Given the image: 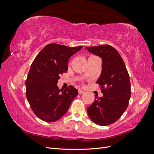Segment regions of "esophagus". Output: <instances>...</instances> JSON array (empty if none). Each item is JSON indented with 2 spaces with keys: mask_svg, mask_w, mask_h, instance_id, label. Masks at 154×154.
Masks as SVG:
<instances>
[{
  "mask_svg": "<svg viewBox=\"0 0 154 154\" xmlns=\"http://www.w3.org/2000/svg\"><path fill=\"white\" fill-rule=\"evenodd\" d=\"M78 93L80 94H83V93H84V91H82V89H78Z\"/></svg>",
  "mask_w": 154,
  "mask_h": 154,
  "instance_id": "1",
  "label": "esophagus"
}]
</instances>
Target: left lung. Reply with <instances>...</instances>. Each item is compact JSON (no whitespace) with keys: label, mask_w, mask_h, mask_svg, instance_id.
I'll use <instances>...</instances> for the list:
<instances>
[{"label":"left lung","mask_w":154,"mask_h":154,"mask_svg":"<svg viewBox=\"0 0 154 154\" xmlns=\"http://www.w3.org/2000/svg\"><path fill=\"white\" fill-rule=\"evenodd\" d=\"M102 59V71L96 83L103 97H95L87 113L96 125L107 126L116 122L125 112L131 96L128 71L119 53L109 45L85 48Z\"/></svg>","instance_id":"1"}]
</instances>
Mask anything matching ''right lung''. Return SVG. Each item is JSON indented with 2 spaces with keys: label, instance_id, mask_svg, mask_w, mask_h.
Returning <instances> with one entry per match:
<instances>
[{
  "label": "right lung",
  "instance_id": "1",
  "mask_svg": "<svg viewBox=\"0 0 154 154\" xmlns=\"http://www.w3.org/2000/svg\"><path fill=\"white\" fill-rule=\"evenodd\" d=\"M82 48L50 44L40 51L32 63L26 81V97L32 110L40 119L57 122L67 112L78 95L74 87L60 90L57 83L60 75L67 71L70 57Z\"/></svg>",
  "mask_w": 154,
  "mask_h": 154
}]
</instances>
